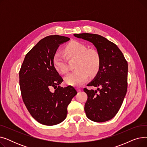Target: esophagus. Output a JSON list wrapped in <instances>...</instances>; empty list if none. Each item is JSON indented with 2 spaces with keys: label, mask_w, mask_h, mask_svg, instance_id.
Listing matches in <instances>:
<instances>
[{
  "label": "esophagus",
  "mask_w": 147,
  "mask_h": 147,
  "mask_svg": "<svg viewBox=\"0 0 147 147\" xmlns=\"http://www.w3.org/2000/svg\"><path fill=\"white\" fill-rule=\"evenodd\" d=\"M77 90H78V92H81L82 91V89H80V88H77Z\"/></svg>",
  "instance_id": "34e87169"
}]
</instances>
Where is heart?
<instances>
[{
	"label": "heart",
	"instance_id": "obj_1",
	"mask_svg": "<svg viewBox=\"0 0 147 147\" xmlns=\"http://www.w3.org/2000/svg\"><path fill=\"white\" fill-rule=\"evenodd\" d=\"M65 51L69 57H77L78 59L76 69L65 77V81L69 85L78 86L85 82L89 76L95 74L99 68L100 57L94 49H88L87 46L78 41L68 43ZM54 67L58 72L66 73L68 70L67 60L61 52H57L53 58Z\"/></svg>",
	"mask_w": 147,
	"mask_h": 147
}]
</instances>
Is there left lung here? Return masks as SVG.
Here are the masks:
<instances>
[{
    "instance_id": "1",
    "label": "left lung",
    "mask_w": 147,
    "mask_h": 147,
    "mask_svg": "<svg viewBox=\"0 0 147 147\" xmlns=\"http://www.w3.org/2000/svg\"><path fill=\"white\" fill-rule=\"evenodd\" d=\"M93 44L100 57L99 70L89 83L96 90L84 88L88 95L84 105L87 117L95 122L113 119L121 106L127 88V62L116 45L96 34H74Z\"/></svg>"
}]
</instances>
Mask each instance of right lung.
Listing matches in <instances>:
<instances>
[{
  "mask_svg": "<svg viewBox=\"0 0 147 147\" xmlns=\"http://www.w3.org/2000/svg\"><path fill=\"white\" fill-rule=\"evenodd\" d=\"M69 40L59 35L43 38L26 54L20 69L23 101L32 116L44 125H55L64 121L67 107L78 93L73 86H59L63 79L53 64L59 45Z\"/></svg>",
  "mask_w": 147,
  "mask_h": 147,
  "instance_id": "obj_1",
  "label": "right lung"
}]
</instances>
